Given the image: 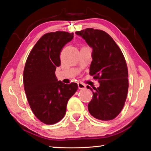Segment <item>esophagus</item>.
Here are the masks:
<instances>
[{
  "mask_svg": "<svg viewBox=\"0 0 151 151\" xmlns=\"http://www.w3.org/2000/svg\"><path fill=\"white\" fill-rule=\"evenodd\" d=\"M78 88H79V89H82V88H84L86 87V86L84 85V84L81 83V82H78Z\"/></svg>",
  "mask_w": 151,
  "mask_h": 151,
  "instance_id": "34e87169",
  "label": "esophagus"
}]
</instances>
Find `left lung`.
<instances>
[{"instance_id": "obj_1", "label": "left lung", "mask_w": 151, "mask_h": 151, "mask_svg": "<svg viewBox=\"0 0 151 151\" xmlns=\"http://www.w3.org/2000/svg\"><path fill=\"white\" fill-rule=\"evenodd\" d=\"M76 34L93 49L89 74L100 83L98 88L86 86L93 92L88 111L95 118L111 120L121 112L127 96L129 73L124 57L113 39L104 31L87 28Z\"/></svg>"}]
</instances>
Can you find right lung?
<instances>
[{
    "instance_id": "1",
    "label": "right lung",
    "mask_w": 151,
    "mask_h": 151,
    "mask_svg": "<svg viewBox=\"0 0 151 151\" xmlns=\"http://www.w3.org/2000/svg\"><path fill=\"white\" fill-rule=\"evenodd\" d=\"M73 38V33L51 32L41 37L27 59L24 88L29 104L39 120L54 124L65 116L67 102L78 84L58 81L55 71L60 66V53Z\"/></svg>"
}]
</instances>
